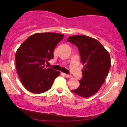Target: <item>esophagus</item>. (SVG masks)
<instances>
[{"instance_id": "obj_1", "label": "esophagus", "mask_w": 127, "mask_h": 127, "mask_svg": "<svg viewBox=\"0 0 127 127\" xmlns=\"http://www.w3.org/2000/svg\"><path fill=\"white\" fill-rule=\"evenodd\" d=\"M63 75L64 76L65 78H71V76H72L71 75H67V74H65V73H63Z\"/></svg>"}]
</instances>
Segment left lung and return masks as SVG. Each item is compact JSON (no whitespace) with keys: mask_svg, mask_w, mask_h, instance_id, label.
I'll return each instance as SVG.
<instances>
[{"mask_svg":"<svg viewBox=\"0 0 127 127\" xmlns=\"http://www.w3.org/2000/svg\"><path fill=\"white\" fill-rule=\"evenodd\" d=\"M67 40L78 48L84 65L79 87L72 91L84 98L91 97L98 91L108 75L111 65L110 55L100 42L93 37L73 35Z\"/></svg>","mask_w":127,"mask_h":127,"instance_id":"obj_1","label":"left lung"}]
</instances>
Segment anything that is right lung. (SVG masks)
I'll use <instances>...</instances> for the list:
<instances>
[{
  "label": "right lung",
  "instance_id": "1",
  "mask_svg": "<svg viewBox=\"0 0 127 127\" xmlns=\"http://www.w3.org/2000/svg\"><path fill=\"white\" fill-rule=\"evenodd\" d=\"M63 37L64 34L60 33H35L17 49L16 69L22 84L28 91L39 94L51 88L60 72L45 67V63L53 59L54 50Z\"/></svg>",
  "mask_w": 127,
  "mask_h": 127
}]
</instances>
